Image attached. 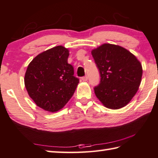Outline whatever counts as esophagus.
Instances as JSON below:
<instances>
[{
  "label": "esophagus",
  "mask_w": 158,
  "mask_h": 158,
  "mask_svg": "<svg viewBox=\"0 0 158 158\" xmlns=\"http://www.w3.org/2000/svg\"><path fill=\"white\" fill-rule=\"evenodd\" d=\"M81 80H82V81H86L87 80H88V77L87 76L83 77L82 78H81Z\"/></svg>",
  "instance_id": "34e87169"
}]
</instances>
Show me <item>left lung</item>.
Returning <instances> with one entry per match:
<instances>
[{"label":"left lung","instance_id":"obj_1","mask_svg":"<svg viewBox=\"0 0 158 158\" xmlns=\"http://www.w3.org/2000/svg\"><path fill=\"white\" fill-rule=\"evenodd\" d=\"M100 74L95 94L106 108L118 109L126 106L139 87L143 69L137 57L125 48L103 44L91 51Z\"/></svg>","mask_w":158,"mask_h":158}]
</instances>
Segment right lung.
<instances>
[{"label": "right lung", "instance_id": "right-lung-1", "mask_svg": "<svg viewBox=\"0 0 158 158\" xmlns=\"http://www.w3.org/2000/svg\"><path fill=\"white\" fill-rule=\"evenodd\" d=\"M69 50L57 46L40 53L29 63L24 77L28 95L37 106L49 112L64 107L79 82L68 63Z\"/></svg>", "mask_w": 158, "mask_h": 158}]
</instances>
